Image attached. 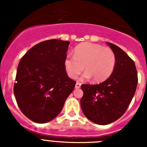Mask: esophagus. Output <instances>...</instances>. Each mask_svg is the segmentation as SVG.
<instances>
[{
	"mask_svg": "<svg viewBox=\"0 0 147 147\" xmlns=\"http://www.w3.org/2000/svg\"><path fill=\"white\" fill-rule=\"evenodd\" d=\"M80 87H81V83L76 82V85H75V88H76V89H79V88H80Z\"/></svg>",
	"mask_w": 147,
	"mask_h": 147,
	"instance_id": "34e87169",
	"label": "esophagus"
}]
</instances>
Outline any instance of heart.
Masks as SVG:
<instances>
[{"instance_id":"1","label":"heart","mask_w":147,"mask_h":147,"mask_svg":"<svg viewBox=\"0 0 147 147\" xmlns=\"http://www.w3.org/2000/svg\"><path fill=\"white\" fill-rule=\"evenodd\" d=\"M115 56L111 49L98 44L82 42L76 46L74 57L67 56L64 65L67 75L75 80L82 72V79L93 78L95 82L105 81L111 75L115 67Z\"/></svg>"}]
</instances>
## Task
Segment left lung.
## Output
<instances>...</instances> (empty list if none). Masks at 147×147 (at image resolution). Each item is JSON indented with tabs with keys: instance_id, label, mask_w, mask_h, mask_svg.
Returning <instances> with one entry per match:
<instances>
[{
	"instance_id": "8db88e82",
	"label": "left lung",
	"mask_w": 147,
	"mask_h": 147,
	"mask_svg": "<svg viewBox=\"0 0 147 147\" xmlns=\"http://www.w3.org/2000/svg\"><path fill=\"white\" fill-rule=\"evenodd\" d=\"M107 44L115 56L112 74L98 85H82L80 104L84 115L93 123L106 125L125 113L136 93L138 74L134 61L121 49Z\"/></svg>"
}]
</instances>
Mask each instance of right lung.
Returning <instances> with one entry per match:
<instances>
[{"label": "right lung", "instance_id": "add662e5", "mask_svg": "<svg viewBox=\"0 0 147 147\" xmlns=\"http://www.w3.org/2000/svg\"><path fill=\"white\" fill-rule=\"evenodd\" d=\"M70 42L53 39L30 49L20 59L14 85L18 107L32 121L43 124L61 112L76 82L64 65Z\"/></svg>", "mask_w": 147, "mask_h": 147}]
</instances>
